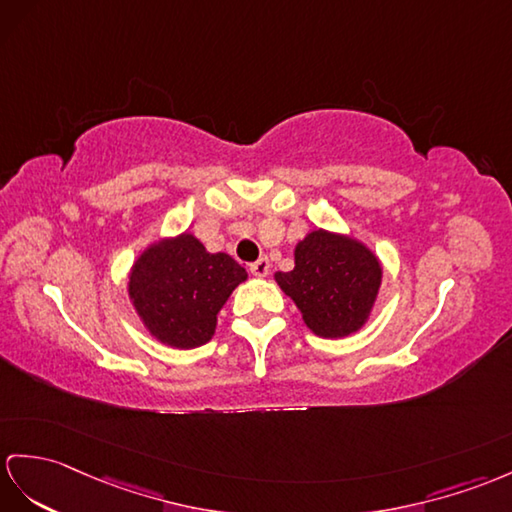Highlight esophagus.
I'll return each instance as SVG.
<instances>
[{
  "mask_svg": "<svg viewBox=\"0 0 512 512\" xmlns=\"http://www.w3.org/2000/svg\"><path fill=\"white\" fill-rule=\"evenodd\" d=\"M249 271H252L256 278H267V276H269V271H271V265H269V258H267V256H263V258H258V260H256V263H252V265H249Z\"/></svg>",
  "mask_w": 512,
  "mask_h": 512,
  "instance_id": "esophagus-1",
  "label": "esophagus"
}]
</instances>
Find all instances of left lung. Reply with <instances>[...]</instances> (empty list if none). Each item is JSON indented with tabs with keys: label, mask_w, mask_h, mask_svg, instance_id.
<instances>
[{
	"label": "left lung",
	"mask_w": 512,
	"mask_h": 512,
	"mask_svg": "<svg viewBox=\"0 0 512 512\" xmlns=\"http://www.w3.org/2000/svg\"><path fill=\"white\" fill-rule=\"evenodd\" d=\"M295 267L278 271L306 328L321 339H345L369 321L382 286V263L350 234L310 230L295 245Z\"/></svg>",
	"instance_id": "left-lung-1"
}]
</instances>
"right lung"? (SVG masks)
I'll list each match as a JSON object with an SVG mask.
<instances>
[{
  "mask_svg": "<svg viewBox=\"0 0 512 512\" xmlns=\"http://www.w3.org/2000/svg\"><path fill=\"white\" fill-rule=\"evenodd\" d=\"M247 271L230 254H210L191 232L165 236L136 256L128 297L145 332L173 350L213 339L217 315Z\"/></svg>",
  "mask_w": 512,
  "mask_h": 512,
  "instance_id": "obj_1",
  "label": "right lung"
}]
</instances>
